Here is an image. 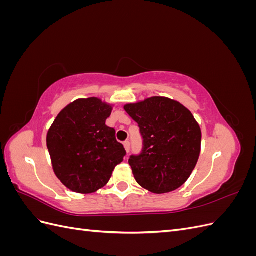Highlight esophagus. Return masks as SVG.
<instances>
[{
    "label": "esophagus",
    "mask_w": 256,
    "mask_h": 256,
    "mask_svg": "<svg viewBox=\"0 0 256 256\" xmlns=\"http://www.w3.org/2000/svg\"><path fill=\"white\" fill-rule=\"evenodd\" d=\"M124 147H125V150L127 152H130V142L129 141H125L124 142Z\"/></svg>",
    "instance_id": "obj_1"
}]
</instances>
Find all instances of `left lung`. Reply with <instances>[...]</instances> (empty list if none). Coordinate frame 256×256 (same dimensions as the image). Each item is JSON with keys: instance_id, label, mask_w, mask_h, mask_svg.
<instances>
[{"instance_id": "left-lung-1", "label": "left lung", "mask_w": 256, "mask_h": 256, "mask_svg": "<svg viewBox=\"0 0 256 256\" xmlns=\"http://www.w3.org/2000/svg\"><path fill=\"white\" fill-rule=\"evenodd\" d=\"M140 127L143 148L130 156L136 182L157 194L178 189L190 177L200 152L202 132L192 113L166 97L124 106Z\"/></svg>"}]
</instances>
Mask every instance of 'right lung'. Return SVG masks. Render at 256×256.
Listing matches in <instances>:
<instances>
[{"label":"right lung","mask_w":256,"mask_h":256,"mask_svg":"<svg viewBox=\"0 0 256 256\" xmlns=\"http://www.w3.org/2000/svg\"><path fill=\"white\" fill-rule=\"evenodd\" d=\"M112 106L96 97L69 104L47 134L53 171L68 189L92 193L104 187L126 156L115 130L106 125Z\"/></svg>","instance_id":"add662e5"}]
</instances>
